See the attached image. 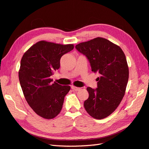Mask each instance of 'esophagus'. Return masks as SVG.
<instances>
[{"label": "esophagus", "instance_id": "1", "mask_svg": "<svg viewBox=\"0 0 149 149\" xmlns=\"http://www.w3.org/2000/svg\"><path fill=\"white\" fill-rule=\"evenodd\" d=\"M71 89H72L74 91H79V90L80 89V88L74 86H71Z\"/></svg>", "mask_w": 149, "mask_h": 149}]
</instances>
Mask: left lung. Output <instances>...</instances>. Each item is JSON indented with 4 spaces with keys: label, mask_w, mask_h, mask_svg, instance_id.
Returning a JSON list of instances; mask_svg holds the SVG:
<instances>
[{
    "label": "left lung",
    "mask_w": 149,
    "mask_h": 149,
    "mask_svg": "<svg viewBox=\"0 0 149 149\" xmlns=\"http://www.w3.org/2000/svg\"><path fill=\"white\" fill-rule=\"evenodd\" d=\"M75 48L87 58L92 71L100 75L96 79L97 88H87L89 97L84 102L85 109L94 118H105L116 110L125 94L129 79L125 54L119 46L101 37Z\"/></svg>",
    "instance_id": "8db88e82"
}]
</instances>
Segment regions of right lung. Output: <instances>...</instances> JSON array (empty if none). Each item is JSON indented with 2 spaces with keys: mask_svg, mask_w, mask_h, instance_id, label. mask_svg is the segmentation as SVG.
Instances as JSON below:
<instances>
[{
  "mask_svg": "<svg viewBox=\"0 0 149 149\" xmlns=\"http://www.w3.org/2000/svg\"><path fill=\"white\" fill-rule=\"evenodd\" d=\"M73 48L72 44L40 41L22 58L19 77L22 91L29 105L42 118L53 119L62 109L71 88L53 83L50 76L60 68L61 56Z\"/></svg>",
  "mask_w": 149,
  "mask_h": 149,
  "instance_id": "1",
  "label": "right lung"
}]
</instances>
